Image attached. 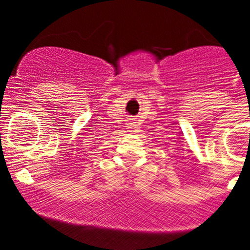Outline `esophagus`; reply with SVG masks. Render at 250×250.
Wrapping results in <instances>:
<instances>
[{
	"label": "esophagus",
	"instance_id": "esophagus-1",
	"mask_svg": "<svg viewBox=\"0 0 250 250\" xmlns=\"http://www.w3.org/2000/svg\"><path fill=\"white\" fill-rule=\"evenodd\" d=\"M130 120H131V119H130ZM127 127H129V129L135 127V126H134V121H127Z\"/></svg>",
	"mask_w": 250,
	"mask_h": 250
}]
</instances>
